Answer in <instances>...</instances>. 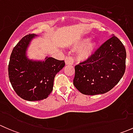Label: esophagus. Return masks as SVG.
Segmentation results:
<instances>
[{
    "mask_svg": "<svg viewBox=\"0 0 133 133\" xmlns=\"http://www.w3.org/2000/svg\"><path fill=\"white\" fill-rule=\"evenodd\" d=\"M65 62L66 65H73V63H74V60L71 57H66L65 59Z\"/></svg>",
    "mask_w": 133,
    "mask_h": 133,
    "instance_id": "1",
    "label": "esophagus"
}]
</instances>
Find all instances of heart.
<instances>
[{
  "instance_id": "1",
  "label": "heart",
  "mask_w": 133,
  "mask_h": 133,
  "mask_svg": "<svg viewBox=\"0 0 133 133\" xmlns=\"http://www.w3.org/2000/svg\"><path fill=\"white\" fill-rule=\"evenodd\" d=\"M90 38L84 37L80 38L74 44L75 49H80L78 51V58L80 60H89L96 51L97 43L95 41H89Z\"/></svg>"
}]
</instances>
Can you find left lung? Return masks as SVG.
Wrapping results in <instances>:
<instances>
[{
    "label": "left lung",
    "mask_w": 133,
    "mask_h": 133,
    "mask_svg": "<svg viewBox=\"0 0 133 133\" xmlns=\"http://www.w3.org/2000/svg\"><path fill=\"white\" fill-rule=\"evenodd\" d=\"M125 60V47L112 35L89 60L75 67L73 84L84 95L105 93L124 76Z\"/></svg>",
    "instance_id": "obj_1"
}]
</instances>
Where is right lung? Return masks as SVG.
I'll list each match as a JSON object with an SVG mask.
<instances>
[{"instance_id":"right-lung-1","label":"right lung","mask_w":133,"mask_h":133,"mask_svg":"<svg viewBox=\"0 0 133 133\" xmlns=\"http://www.w3.org/2000/svg\"><path fill=\"white\" fill-rule=\"evenodd\" d=\"M37 35H25L13 48L8 65L10 82L16 93L24 100L38 101L48 98L53 91L56 74L65 65L64 60L45 57L33 60L28 51Z\"/></svg>"}]
</instances>
